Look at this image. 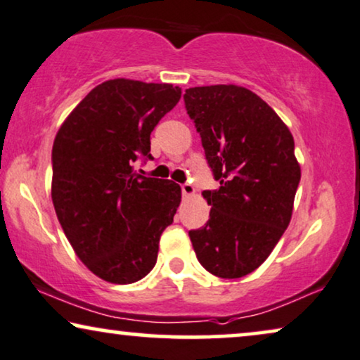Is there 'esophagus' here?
Listing matches in <instances>:
<instances>
[{
	"label": "esophagus",
	"instance_id": "obj_1",
	"mask_svg": "<svg viewBox=\"0 0 360 360\" xmlns=\"http://www.w3.org/2000/svg\"><path fill=\"white\" fill-rule=\"evenodd\" d=\"M181 191H183V195H186V198H188V195H193V194L195 193L194 186L191 184V183H184V184H181Z\"/></svg>",
	"mask_w": 360,
	"mask_h": 360
}]
</instances>
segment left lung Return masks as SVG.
I'll list each match as a JSON object with an SVG mask.
<instances>
[{
	"instance_id": "obj_1",
	"label": "left lung",
	"mask_w": 360,
	"mask_h": 360,
	"mask_svg": "<svg viewBox=\"0 0 360 360\" xmlns=\"http://www.w3.org/2000/svg\"><path fill=\"white\" fill-rule=\"evenodd\" d=\"M200 135L215 191L204 227L189 230L195 257L219 278H242L266 260L293 212L301 169L295 140L270 105L237 85L193 87L184 94Z\"/></svg>"
}]
</instances>
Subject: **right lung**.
<instances>
[{"label":"right lung","instance_id":"add662e5","mask_svg":"<svg viewBox=\"0 0 360 360\" xmlns=\"http://www.w3.org/2000/svg\"><path fill=\"white\" fill-rule=\"evenodd\" d=\"M181 98L171 84L115 79L72 110L52 146V202L67 240L90 271L135 283L156 265L181 188L133 171L153 160L151 131Z\"/></svg>","mask_w":360,"mask_h":360}]
</instances>
